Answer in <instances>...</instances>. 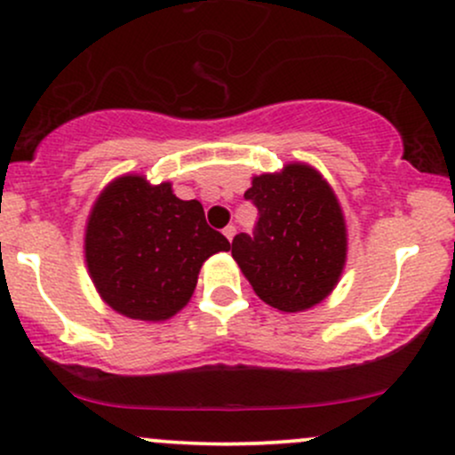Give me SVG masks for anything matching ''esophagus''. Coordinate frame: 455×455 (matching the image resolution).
Returning <instances> with one entry per match:
<instances>
[{"mask_svg": "<svg viewBox=\"0 0 455 455\" xmlns=\"http://www.w3.org/2000/svg\"><path fill=\"white\" fill-rule=\"evenodd\" d=\"M235 233H237V228L233 227V224H228L227 228H224V237L228 239V242H233V237H235Z\"/></svg>", "mask_w": 455, "mask_h": 455, "instance_id": "34e87169", "label": "esophagus"}]
</instances>
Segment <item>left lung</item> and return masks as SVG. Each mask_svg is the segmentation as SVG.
I'll list each match as a JSON object with an SVG mask.
<instances>
[{"mask_svg": "<svg viewBox=\"0 0 455 455\" xmlns=\"http://www.w3.org/2000/svg\"><path fill=\"white\" fill-rule=\"evenodd\" d=\"M245 198L259 210L254 235L239 233L231 254L265 304L304 312L331 295L347 263V222L333 188L315 166L289 162L252 177Z\"/></svg>", "mask_w": 455, "mask_h": 455, "instance_id": "left-lung-1", "label": "left lung"}]
</instances>
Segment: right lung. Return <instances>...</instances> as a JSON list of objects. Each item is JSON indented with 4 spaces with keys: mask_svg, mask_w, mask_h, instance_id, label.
I'll list each match as a JSON object with an SVG mask.
<instances>
[{
    "mask_svg": "<svg viewBox=\"0 0 455 455\" xmlns=\"http://www.w3.org/2000/svg\"><path fill=\"white\" fill-rule=\"evenodd\" d=\"M231 248L205 220L198 201H181L171 181L115 177L93 203L85 227V263L98 295L117 315L160 323L190 301L198 271Z\"/></svg>",
    "mask_w": 455,
    "mask_h": 455,
    "instance_id": "add662e5",
    "label": "right lung"
}]
</instances>
